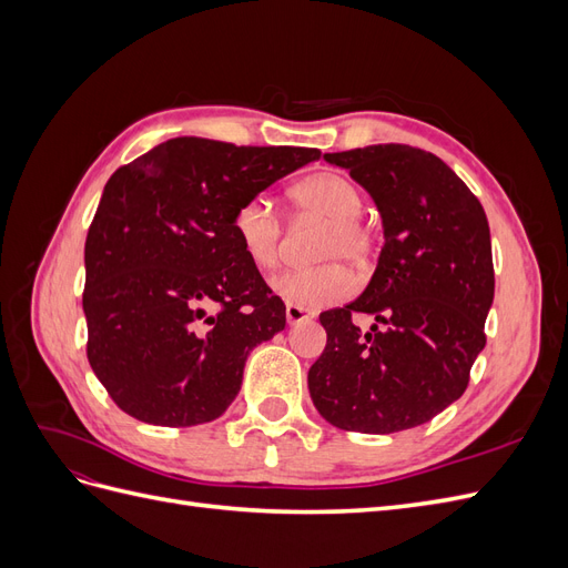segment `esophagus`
I'll return each instance as SVG.
<instances>
[{"mask_svg":"<svg viewBox=\"0 0 568 568\" xmlns=\"http://www.w3.org/2000/svg\"><path fill=\"white\" fill-rule=\"evenodd\" d=\"M315 317L313 311H305V307L298 305H286V322L288 324H301V322H311Z\"/></svg>","mask_w":568,"mask_h":568,"instance_id":"esophagus-1","label":"esophagus"}]
</instances>
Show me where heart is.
I'll return each mask as SVG.
<instances>
[{
  "instance_id": "heart-1",
  "label": "heart",
  "mask_w": 568,
  "mask_h": 568,
  "mask_svg": "<svg viewBox=\"0 0 568 568\" xmlns=\"http://www.w3.org/2000/svg\"><path fill=\"white\" fill-rule=\"evenodd\" d=\"M288 196L301 213L326 222L315 251L317 261L326 263L277 274L272 280L274 294L298 307L334 305L346 298L355 286L351 270L343 263L355 270H367L376 251V234L363 217V189L348 178L324 170L296 182ZM234 232L253 267L267 272L280 265L284 227L265 196H251L239 205L234 213Z\"/></svg>"
}]
</instances>
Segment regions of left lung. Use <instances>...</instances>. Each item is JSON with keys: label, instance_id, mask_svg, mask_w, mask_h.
<instances>
[{"label": "left lung", "instance_id": "1", "mask_svg": "<svg viewBox=\"0 0 568 568\" xmlns=\"http://www.w3.org/2000/svg\"><path fill=\"white\" fill-rule=\"evenodd\" d=\"M324 161L367 189L386 242L359 298L320 315L326 346L307 388L343 432H405L467 390L486 346L495 294L488 220L469 186L424 149L374 144ZM355 312L381 324L363 335Z\"/></svg>", "mask_w": 568, "mask_h": 568}]
</instances>
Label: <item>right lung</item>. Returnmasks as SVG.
<instances>
[{
  "mask_svg": "<svg viewBox=\"0 0 568 568\" xmlns=\"http://www.w3.org/2000/svg\"><path fill=\"white\" fill-rule=\"evenodd\" d=\"M317 149L178 136L118 168L84 242L88 359L113 403L156 426L217 419L286 307L244 255L234 213Z\"/></svg>",
  "mask_w": 568,
  "mask_h": 568,
  "instance_id": "obj_1",
  "label": "right lung"
}]
</instances>
